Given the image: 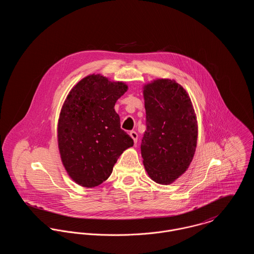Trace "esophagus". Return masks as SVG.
<instances>
[{
    "mask_svg": "<svg viewBox=\"0 0 254 254\" xmlns=\"http://www.w3.org/2000/svg\"><path fill=\"white\" fill-rule=\"evenodd\" d=\"M130 136H131V138L133 139L134 143H135V144H137V141H138V134H137V132H135V131H131V132H130Z\"/></svg>",
    "mask_w": 254,
    "mask_h": 254,
    "instance_id": "34e87169",
    "label": "esophagus"
}]
</instances>
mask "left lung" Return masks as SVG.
<instances>
[{
    "instance_id": "8db88e82",
    "label": "left lung",
    "mask_w": 254,
    "mask_h": 254,
    "mask_svg": "<svg viewBox=\"0 0 254 254\" xmlns=\"http://www.w3.org/2000/svg\"><path fill=\"white\" fill-rule=\"evenodd\" d=\"M145 126L141 153L148 176L168 185L192 160L197 124L190 97L174 80L158 79L144 89Z\"/></svg>"
}]
</instances>
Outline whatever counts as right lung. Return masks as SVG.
Here are the masks:
<instances>
[{"mask_svg": "<svg viewBox=\"0 0 254 254\" xmlns=\"http://www.w3.org/2000/svg\"><path fill=\"white\" fill-rule=\"evenodd\" d=\"M127 88L93 74L73 87L64 104L58 125L61 157L68 175L83 187L106 181L121 153L134 145L114 110Z\"/></svg>", "mask_w": 254, "mask_h": 254, "instance_id": "1", "label": "right lung"}]
</instances>
